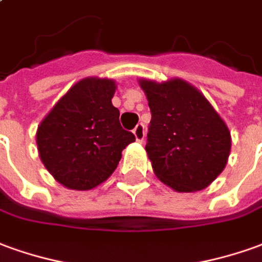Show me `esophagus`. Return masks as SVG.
<instances>
[{
  "mask_svg": "<svg viewBox=\"0 0 262 262\" xmlns=\"http://www.w3.org/2000/svg\"><path fill=\"white\" fill-rule=\"evenodd\" d=\"M133 135H135V137H136L137 142H139V143H142L144 139V126L142 125V123H139V125L133 129Z\"/></svg>",
  "mask_w": 262,
  "mask_h": 262,
  "instance_id": "1",
  "label": "esophagus"
}]
</instances>
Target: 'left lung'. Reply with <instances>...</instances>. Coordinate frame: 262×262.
Masks as SVG:
<instances>
[{"label": "left lung", "mask_w": 262, "mask_h": 262, "mask_svg": "<svg viewBox=\"0 0 262 262\" xmlns=\"http://www.w3.org/2000/svg\"><path fill=\"white\" fill-rule=\"evenodd\" d=\"M151 120L146 151L156 177L179 193L208 187L226 167L231 135L206 96L180 78L139 79Z\"/></svg>", "instance_id": "8db88e82"}]
</instances>
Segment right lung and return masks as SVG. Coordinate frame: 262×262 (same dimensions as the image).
Returning <instances> with one entry per match:
<instances>
[{
    "instance_id": "right-lung-1",
    "label": "right lung",
    "mask_w": 262,
    "mask_h": 262,
    "mask_svg": "<svg viewBox=\"0 0 262 262\" xmlns=\"http://www.w3.org/2000/svg\"><path fill=\"white\" fill-rule=\"evenodd\" d=\"M116 82L85 78L76 82L36 130L39 159L55 180L71 190H91L106 182L135 142L119 123L112 105Z\"/></svg>"
}]
</instances>
